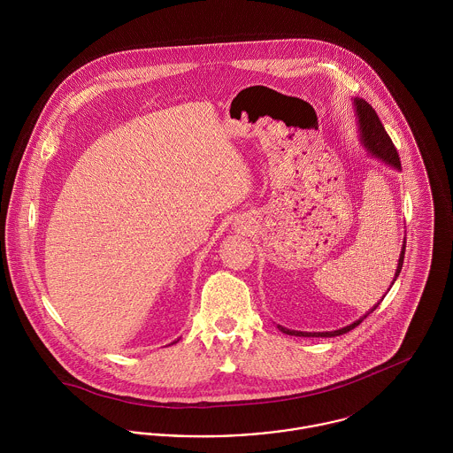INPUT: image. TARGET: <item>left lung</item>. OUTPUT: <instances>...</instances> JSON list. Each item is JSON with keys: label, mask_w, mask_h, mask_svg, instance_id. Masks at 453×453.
<instances>
[{"label": "left lung", "mask_w": 453, "mask_h": 453, "mask_svg": "<svg viewBox=\"0 0 453 453\" xmlns=\"http://www.w3.org/2000/svg\"><path fill=\"white\" fill-rule=\"evenodd\" d=\"M356 111H357V119H359V129H361V137H363V142L365 146L370 150L372 155H375L377 158H382L386 164L395 167V169H401V162H399V155H397V150L392 142V139L388 137V132L384 129L379 115L375 113V110L372 108V104H368L365 99H356ZM404 250H406V239H404V244H403V250H401V255H399V263H397V268H395V277L394 280L397 279L401 268H403V259H404ZM384 300V298H382ZM380 305V302L370 311L373 312L377 307ZM368 312V314H370ZM365 318H361L359 321H356L350 326H345L342 329H336V331H326V333H303V331H293V329H288V327H282L279 326V329L286 334H295V336H338V334H343L350 329H354L356 326L363 323Z\"/></svg>", "instance_id": "obj_1"}]
</instances>
